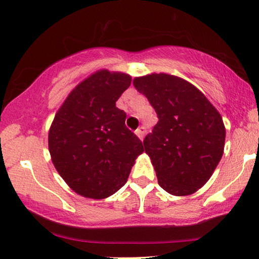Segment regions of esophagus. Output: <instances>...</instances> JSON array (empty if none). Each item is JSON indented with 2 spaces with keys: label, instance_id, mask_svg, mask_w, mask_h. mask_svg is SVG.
<instances>
[{
  "label": "esophagus",
  "instance_id": "obj_1",
  "mask_svg": "<svg viewBox=\"0 0 259 259\" xmlns=\"http://www.w3.org/2000/svg\"><path fill=\"white\" fill-rule=\"evenodd\" d=\"M145 132H146V128L141 126L140 128H138V130L136 131V134L138 136V138H139V139L143 140V138H144V136H145Z\"/></svg>",
  "mask_w": 259,
  "mask_h": 259
}]
</instances>
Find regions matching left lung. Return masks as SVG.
Listing matches in <instances>:
<instances>
[{
	"mask_svg": "<svg viewBox=\"0 0 259 259\" xmlns=\"http://www.w3.org/2000/svg\"><path fill=\"white\" fill-rule=\"evenodd\" d=\"M159 121L144 140L158 183L173 196H189L213 175L224 153L225 126L207 98L189 81L165 73L136 77Z\"/></svg>",
	"mask_w": 259,
	"mask_h": 259,
	"instance_id": "obj_1",
	"label": "left lung"
}]
</instances>
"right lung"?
I'll return each instance as SVG.
<instances>
[{
    "instance_id": "add662e5",
    "label": "right lung",
    "mask_w": 259,
    "mask_h": 259,
    "mask_svg": "<svg viewBox=\"0 0 259 259\" xmlns=\"http://www.w3.org/2000/svg\"><path fill=\"white\" fill-rule=\"evenodd\" d=\"M132 77L100 69L77 84L56 112L48 133L53 164L74 192L105 199L125 185L144 152L115 102Z\"/></svg>"
}]
</instances>
